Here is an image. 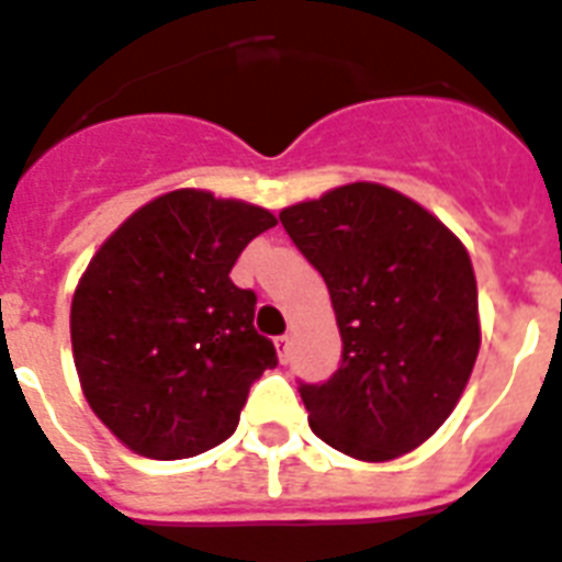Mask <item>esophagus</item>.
I'll use <instances>...</instances> for the list:
<instances>
[{"mask_svg": "<svg viewBox=\"0 0 562 562\" xmlns=\"http://www.w3.org/2000/svg\"><path fill=\"white\" fill-rule=\"evenodd\" d=\"M273 346H277V352H280V360L285 363L289 360V352H291V337L289 335H280L277 340H273Z\"/></svg>", "mask_w": 562, "mask_h": 562, "instance_id": "34e87169", "label": "esophagus"}]
</instances>
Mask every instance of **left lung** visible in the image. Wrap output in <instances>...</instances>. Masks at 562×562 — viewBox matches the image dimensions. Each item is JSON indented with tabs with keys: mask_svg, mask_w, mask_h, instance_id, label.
<instances>
[{
	"mask_svg": "<svg viewBox=\"0 0 562 562\" xmlns=\"http://www.w3.org/2000/svg\"><path fill=\"white\" fill-rule=\"evenodd\" d=\"M280 222L326 282L344 340L335 375L300 381L312 430L363 462L409 453L453 413L476 363L468 250L422 204L367 181Z\"/></svg>",
	"mask_w": 562,
	"mask_h": 562,
	"instance_id": "left-lung-1",
	"label": "left lung"
}]
</instances>
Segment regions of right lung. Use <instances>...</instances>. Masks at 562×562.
<instances>
[{"mask_svg": "<svg viewBox=\"0 0 562 562\" xmlns=\"http://www.w3.org/2000/svg\"><path fill=\"white\" fill-rule=\"evenodd\" d=\"M277 218L176 190L132 213L86 268L71 346L86 401L123 445L187 459L231 439L277 349L254 328L257 294L231 280Z\"/></svg>", "mask_w": 562, "mask_h": 562, "instance_id": "obj_1", "label": "right lung"}]
</instances>
